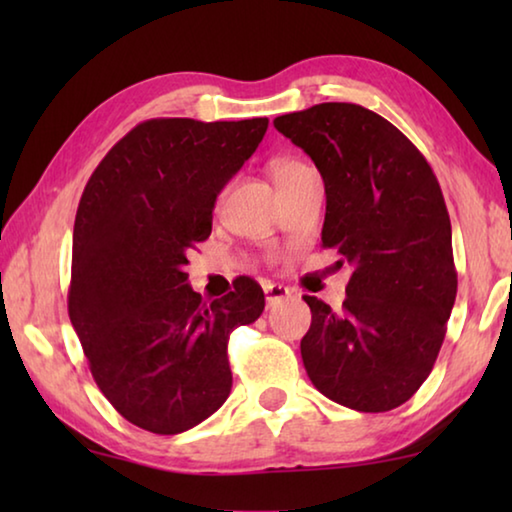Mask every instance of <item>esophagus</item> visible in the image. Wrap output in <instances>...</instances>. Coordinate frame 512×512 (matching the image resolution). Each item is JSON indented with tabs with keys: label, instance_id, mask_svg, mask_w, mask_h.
<instances>
[{
	"label": "esophagus",
	"instance_id": "obj_1",
	"mask_svg": "<svg viewBox=\"0 0 512 512\" xmlns=\"http://www.w3.org/2000/svg\"><path fill=\"white\" fill-rule=\"evenodd\" d=\"M264 293H266L268 307H273V305H277V302H280V300L293 296V291H291L289 287H284V284H266Z\"/></svg>",
	"mask_w": 512,
	"mask_h": 512
}]
</instances>
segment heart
Wrapping results in <instances>:
<instances>
[{"label": "heart", "mask_w": 512, "mask_h": 512, "mask_svg": "<svg viewBox=\"0 0 512 512\" xmlns=\"http://www.w3.org/2000/svg\"><path fill=\"white\" fill-rule=\"evenodd\" d=\"M305 169V164L296 162V160H275L271 164V173H273V180L275 183H280V180L293 176V173Z\"/></svg>", "instance_id": "obj_1"}]
</instances>
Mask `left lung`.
I'll use <instances>...</instances> for the list:
<instances>
[{"mask_svg": "<svg viewBox=\"0 0 512 512\" xmlns=\"http://www.w3.org/2000/svg\"><path fill=\"white\" fill-rule=\"evenodd\" d=\"M273 126L314 160L327 196L323 246L354 268L341 311L305 296L307 375L348 409H397L429 377L456 300L438 180L409 137L357 103H318Z\"/></svg>", "mask_w": 512, "mask_h": 512, "instance_id": "obj_1", "label": "left lung"}]
</instances>
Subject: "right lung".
<instances>
[{"instance_id":"add662e5","label":"right lung","mask_w":512,"mask_h":512,"mask_svg":"<svg viewBox=\"0 0 512 512\" xmlns=\"http://www.w3.org/2000/svg\"><path fill=\"white\" fill-rule=\"evenodd\" d=\"M266 117L149 119L112 146L74 221L67 309L101 393L135 427L173 436L228 400L230 332L255 323L264 291L203 302L187 253L212 232L225 183L255 153Z\"/></svg>"}]
</instances>
